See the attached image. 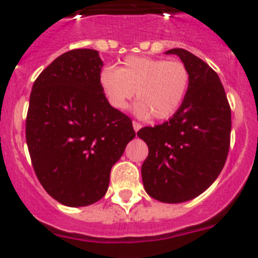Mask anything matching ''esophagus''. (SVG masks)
Listing matches in <instances>:
<instances>
[{"instance_id":"obj_1","label":"esophagus","mask_w":258,"mask_h":258,"mask_svg":"<svg viewBox=\"0 0 258 258\" xmlns=\"http://www.w3.org/2000/svg\"><path fill=\"white\" fill-rule=\"evenodd\" d=\"M133 127H134V131L138 132L142 127V125L140 124V122H137V121H133Z\"/></svg>"}]
</instances>
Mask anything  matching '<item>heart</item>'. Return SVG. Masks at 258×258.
I'll return each instance as SVG.
<instances>
[{
  "mask_svg": "<svg viewBox=\"0 0 258 258\" xmlns=\"http://www.w3.org/2000/svg\"><path fill=\"white\" fill-rule=\"evenodd\" d=\"M99 84L115 109L126 108L137 92L134 113L138 117L166 120L183 103L190 86V71L181 60L127 56L121 67H104Z\"/></svg>",
  "mask_w": 258,
  "mask_h": 258,
  "instance_id": "obj_1",
  "label": "heart"
}]
</instances>
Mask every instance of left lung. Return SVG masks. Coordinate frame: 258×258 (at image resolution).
Segmentation results:
<instances>
[{"label": "left lung", "mask_w": 258, "mask_h": 258, "mask_svg": "<svg viewBox=\"0 0 258 258\" xmlns=\"http://www.w3.org/2000/svg\"><path fill=\"white\" fill-rule=\"evenodd\" d=\"M190 71L183 103L168 121L142 127L137 136L149 146L143 161L146 192L163 203L199 197L216 181L226 163L231 108L218 75L184 49L168 50Z\"/></svg>", "instance_id": "obj_1"}]
</instances>
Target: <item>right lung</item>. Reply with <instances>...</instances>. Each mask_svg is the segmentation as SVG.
Returning <instances> with one entry per match:
<instances>
[{
  "label": "right lung",
  "instance_id": "right-lung-1",
  "mask_svg": "<svg viewBox=\"0 0 258 258\" xmlns=\"http://www.w3.org/2000/svg\"><path fill=\"white\" fill-rule=\"evenodd\" d=\"M102 66L97 50H71L32 86L26 120L32 165L50 197L68 207L104 197L111 168L136 137L131 117L102 90Z\"/></svg>",
  "mask_w": 258,
  "mask_h": 258
}]
</instances>
